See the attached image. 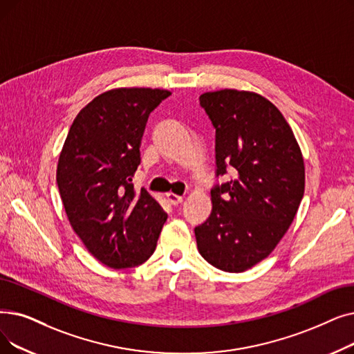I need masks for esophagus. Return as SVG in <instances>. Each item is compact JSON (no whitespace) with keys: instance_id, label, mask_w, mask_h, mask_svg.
<instances>
[{"instance_id":"34e87169","label":"esophagus","mask_w":354,"mask_h":354,"mask_svg":"<svg viewBox=\"0 0 354 354\" xmlns=\"http://www.w3.org/2000/svg\"><path fill=\"white\" fill-rule=\"evenodd\" d=\"M166 199H167L169 204H171V205H179V204L183 201L182 196H179V195H176V194H172V192L166 194Z\"/></svg>"}]
</instances>
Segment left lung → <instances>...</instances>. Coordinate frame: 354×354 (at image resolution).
I'll list each match as a JSON object with an SVG mask.
<instances>
[{
	"instance_id": "left-lung-1",
	"label": "left lung",
	"mask_w": 354,
	"mask_h": 354,
	"mask_svg": "<svg viewBox=\"0 0 354 354\" xmlns=\"http://www.w3.org/2000/svg\"><path fill=\"white\" fill-rule=\"evenodd\" d=\"M199 105L215 129L212 211L195 227L198 250L224 272L266 259L295 218L305 188L299 146L281 111L249 91L205 92Z\"/></svg>"
}]
</instances>
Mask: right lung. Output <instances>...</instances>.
Wrapping results in <instances>:
<instances>
[{
  "label": "right lung",
  "instance_id": "1",
  "mask_svg": "<svg viewBox=\"0 0 354 354\" xmlns=\"http://www.w3.org/2000/svg\"><path fill=\"white\" fill-rule=\"evenodd\" d=\"M171 92L118 88L92 100L73 120L56 180L73 232L113 269L145 263L156 249L167 214L131 178L140 165L149 115Z\"/></svg>",
  "mask_w": 354,
  "mask_h": 354
}]
</instances>
